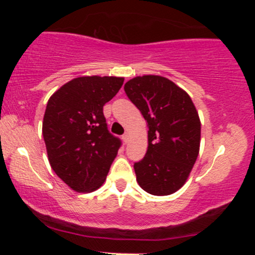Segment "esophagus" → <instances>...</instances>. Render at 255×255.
Masks as SVG:
<instances>
[{
	"mask_svg": "<svg viewBox=\"0 0 255 255\" xmlns=\"http://www.w3.org/2000/svg\"><path fill=\"white\" fill-rule=\"evenodd\" d=\"M122 139H124V141L126 142V144H127L128 140H129V134H128V133H125L124 135H122Z\"/></svg>",
	"mask_w": 255,
	"mask_h": 255,
	"instance_id": "esophagus-1",
	"label": "esophagus"
}]
</instances>
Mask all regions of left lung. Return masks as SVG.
Here are the masks:
<instances>
[{
  "label": "left lung",
  "instance_id": "left-lung-1",
  "mask_svg": "<svg viewBox=\"0 0 255 255\" xmlns=\"http://www.w3.org/2000/svg\"><path fill=\"white\" fill-rule=\"evenodd\" d=\"M125 92L148 127L145 157L134 163L136 181L152 195H169L183 186L197 160L200 120L191 97L169 79H130Z\"/></svg>",
  "mask_w": 255,
  "mask_h": 255
}]
</instances>
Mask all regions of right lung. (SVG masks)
Wrapping results in <instances>:
<instances>
[{"label":"right lung","mask_w":255,"mask_h":255,"mask_svg":"<svg viewBox=\"0 0 255 255\" xmlns=\"http://www.w3.org/2000/svg\"><path fill=\"white\" fill-rule=\"evenodd\" d=\"M124 78L80 77L58 89L46 104L43 137L52 170L77 192L103 184L122 142L108 129L103 107Z\"/></svg>","instance_id":"right-lung-1"}]
</instances>
